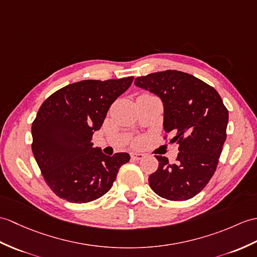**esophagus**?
<instances>
[{"mask_svg":"<svg viewBox=\"0 0 257 257\" xmlns=\"http://www.w3.org/2000/svg\"><path fill=\"white\" fill-rule=\"evenodd\" d=\"M131 158H133L136 161H140V160L145 158V154L139 153V152H134V153H131Z\"/></svg>","mask_w":257,"mask_h":257,"instance_id":"34e87169","label":"esophagus"}]
</instances>
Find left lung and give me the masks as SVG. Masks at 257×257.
Returning a JSON list of instances; mask_svg holds the SVG:
<instances>
[{
    "label": "left lung",
    "mask_w": 257,
    "mask_h": 257,
    "mask_svg": "<svg viewBox=\"0 0 257 257\" xmlns=\"http://www.w3.org/2000/svg\"><path fill=\"white\" fill-rule=\"evenodd\" d=\"M163 104V128L178 145L175 164L157 156L158 170L149 176L153 192L169 200L199 194L216 172L226 138L229 112L218 92L194 75L166 70L135 80Z\"/></svg>",
    "instance_id": "obj_1"
}]
</instances>
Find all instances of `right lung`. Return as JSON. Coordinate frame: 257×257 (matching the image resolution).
<instances>
[{
	"mask_svg": "<svg viewBox=\"0 0 257 257\" xmlns=\"http://www.w3.org/2000/svg\"><path fill=\"white\" fill-rule=\"evenodd\" d=\"M134 76L84 80L48 97L33 122V153L48 186L69 202L84 204L111 188L126 152L108 157L93 148L110 105L131 85Z\"/></svg>",
	"mask_w": 257,
	"mask_h": 257,
	"instance_id": "obj_1",
	"label": "right lung"
}]
</instances>
